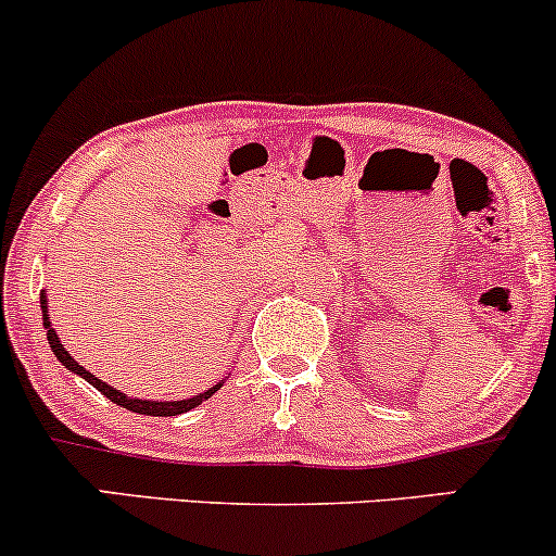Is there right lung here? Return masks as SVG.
<instances>
[{"label":"right lung","instance_id":"1","mask_svg":"<svg viewBox=\"0 0 556 556\" xmlns=\"http://www.w3.org/2000/svg\"><path fill=\"white\" fill-rule=\"evenodd\" d=\"M47 303H49V300H47V292L41 290V316H43V329H47L49 348H52V353L56 355V361H60L62 366L67 368V371L78 374L80 379H86L88 384L99 389V392L104 394V397H110L112 402H117L119 407H127V410L138 413V416H162V418H167V416H180V413L193 410V407H195V405H201L203 400L212 397V394L216 392V389H219L222 384H225V381H219V384H214L212 389H206V392H201V394H193V397H188V400L159 402V400H136V397H127L125 392H119V389H114V387L106 384V381H101L99 376H93L91 371H86V368H83L80 363L75 361L73 355L67 353L65 344H62V340H60V334H56V331L52 329V321H49V305H47Z\"/></svg>","mask_w":556,"mask_h":556}]
</instances>
